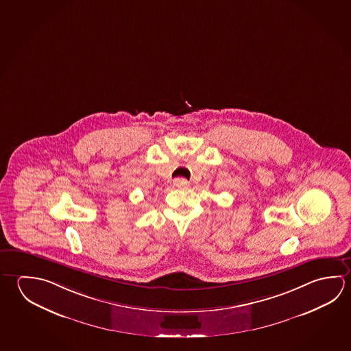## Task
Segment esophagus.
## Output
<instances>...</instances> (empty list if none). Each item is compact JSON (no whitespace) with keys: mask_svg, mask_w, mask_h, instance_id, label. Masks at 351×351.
Segmentation results:
<instances>
[{"mask_svg":"<svg viewBox=\"0 0 351 351\" xmlns=\"http://www.w3.org/2000/svg\"><path fill=\"white\" fill-rule=\"evenodd\" d=\"M173 186L175 187H187L189 186V181L186 178H175L173 180Z\"/></svg>","mask_w":351,"mask_h":351,"instance_id":"34e87169","label":"esophagus"}]
</instances>
